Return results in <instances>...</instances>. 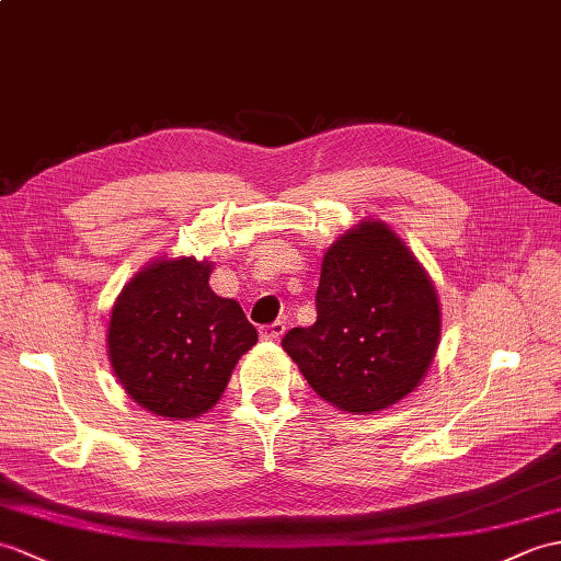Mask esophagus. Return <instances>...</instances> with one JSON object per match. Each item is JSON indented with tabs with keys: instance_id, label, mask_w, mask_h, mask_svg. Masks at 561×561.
<instances>
[{
	"instance_id": "obj_1",
	"label": "esophagus",
	"mask_w": 561,
	"mask_h": 561,
	"mask_svg": "<svg viewBox=\"0 0 561 561\" xmlns=\"http://www.w3.org/2000/svg\"><path fill=\"white\" fill-rule=\"evenodd\" d=\"M286 332V324L282 320H275L272 324H265V328H260V340L265 342H279Z\"/></svg>"
}]
</instances>
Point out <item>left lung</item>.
<instances>
[{"label":"left lung","mask_w":561,"mask_h":561,"mask_svg":"<svg viewBox=\"0 0 561 561\" xmlns=\"http://www.w3.org/2000/svg\"><path fill=\"white\" fill-rule=\"evenodd\" d=\"M318 320L282 346L336 409L373 413L419 387L439 342L433 282L397 233L363 221L324 253Z\"/></svg>","instance_id":"obj_1"}]
</instances>
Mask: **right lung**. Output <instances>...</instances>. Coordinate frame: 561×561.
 <instances>
[{
  "instance_id": "add662e5",
  "label": "right lung",
  "mask_w": 561,
  "mask_h": 561,
  "mask_svg": "<svg viewBox=\"0 0 561 561\" xmlns=\"http://www.w3.org/2000/svg\"><path fill=\"white\" fill-rule=\"evenodd\" d=\"M213 265L158 260L126 284L110 318V360L126 394L162 419H195L227 389L257 330L210 289Z\"/></svg>"
}]
</instances>
